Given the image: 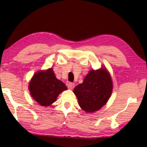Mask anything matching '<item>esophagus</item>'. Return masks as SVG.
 Here are the masks:
<instances>
[{"mask_svg": "<svg viewBox=\"0 0 147 147\" xmlns=\"http://www.w3.org/2000/svg\"><path fill=\"white\" fill-rule=\"evenodd\" d=\"M74 86H75V84L73 83H69L67 85L68 88L70 89V90H73L74 88Z\"/></svg>", "mask_w": 147, "mask_h": 147, "instance_id": "obj_1", "label": "esophagus"}]
</instances>
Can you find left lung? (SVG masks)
<instances>
[{
  "label": "left lung",
  "mask_w": 147,
  "mask_h": 147,
  "mask_svg": "<svg viewBox=\"0 0 147 147\" xmlns=\"http://www.w3.org/2000/svg\"><path fill=\"white\" fill-rule=\"evenodd\" d=\"M111 76L105 67L91 70L83 82L74 89L78 104L86 112H94L100 109L109 100L112 94Z\"/></svg>",
  "instance_id": "obj_1"
}]
</instances>
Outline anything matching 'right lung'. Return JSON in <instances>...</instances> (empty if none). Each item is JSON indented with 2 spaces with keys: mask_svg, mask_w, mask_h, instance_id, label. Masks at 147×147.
<instances>
[{
  "mask_svg": "<svg viewBox=\"0 0 147 147\" xmlns=\"http://www.w3.org/2000/svg\"><path fill=\"white\" fill-rule=\"evenodd\" d=\"M28 88L33 99L44 107L51 105L60 93L67 90L65 84L56 78L52 68L40 71L34 74Z\"/></svg>",
  "mask_w": 147,
  "mask_h": 147,
  "instance_id": "right-lung-1",
  "label": "right lung"
}]
</instances>
